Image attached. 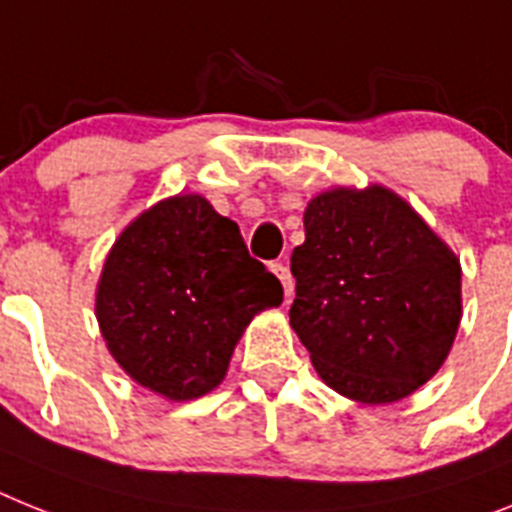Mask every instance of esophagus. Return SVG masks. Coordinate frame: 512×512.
<instances>
[{
  "instance_id": "esophagus-1",
  "label": "esophagus",
  "mask_w": 512,
  "mask_h": 512,
  "mask_svg": "<svg viewBox=\"0 0 512 512\" xmlns=\"http://www.w3.org/2000/svg\"><path fill=\"white\" fill-rule=\"evenodd\" d=\"M270 270H273V276L283 283V294H286V299H291V294H294V281H291L289 268H286L283 263H273L270 265Z\"/></svg>"
}]
</instances>
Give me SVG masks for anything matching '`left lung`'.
<instances>
[{
    "mask_svg": "<svg viewBox=\"0 0 512 512\" xmlns=\"http://www.w3.org/2000/svg\"><path fill=\"white\" fill-rule=\"evenodd\" d=\"M291 273V328L317 375L351 401H401L450 354L461 322V263L380 184L312 197Z\"/></svg>",
    "mask_w": 512,
    "mask_h": 512,
    "instance_id": "8db88e82",
    "label": "left lung"
}]
</instances>
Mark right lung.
Returning a JSON list of instances; mask_svg holds the SVG:
<instances>
[{"mask_svg":"<svg viewBox=\"0 0 512 512\" xmlns=\"http://www.w3.org/2000/svg\"><path fill=\"white\" fill-rule=\"evenodd\" d=\"M283 286L249 257L239 226L200 195L161 200L111 247L96 317L111 356L143 388L192 401L226 377L252 317Z\"/></svg>","mask_w":512,"mask_h":512,"instance_id":"1","label":"right lung"}]
</instances>
